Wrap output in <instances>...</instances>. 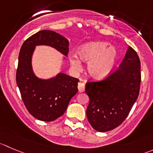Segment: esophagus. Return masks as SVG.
<instances>
[{
	"mask_svg": "<svg viewBox=\"0 0 153 153\" xmlns=\"http://www.w3.org/2000/svg\"><path fill=\"white\" fill-rule=\"evenodd\" d=\"M78 89H79V92H82L85 91V84L82 82H79L78 83Z\"/></svg>",
	"mask_w": 153,
	"mask_h": 153,
	"instance_id": "34e87169",
	"label": "esophagus"
}]
</instances>
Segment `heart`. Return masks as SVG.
I'll list each match as a JSON object with an SVG mask.
<instances>
[{
  "label": "heart",
  "mask_w": 153,
  "mask_h": 153,
  "mask_svg": "<svg viewBox=\"0 0 153 153\" xmlns=\"http://www.w3.org/2000/svg\"><path fill=\"white\" fill-rule=\"evenodd\" d=\"M79 59L88 62V73L94 79H104L111 73L118 59L117 51L107 42H90L78 49ZM71 65L76 71L82 68L81 62L76 57L70 59Z\"/></svg>",
  "instance_id": "b5f03b06"
}]
</instances>
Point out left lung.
<instances>
[{
  "instance_id": "1",
  "label": "left lung",
  "mask_w": 153,
  "mask_h": 153,
  "mask_svg": "<svg viewBox=\"0 0 153 153\" xmlns=\"http://www.w3.org/2000/svg\"><path fill=\"white\" fill-rule=\"evenodd\" d=\"M140 81L139 56L129 47L116 71L102 80L86 82V116L94 130L108 131L124 122L139 95Z\"/></svg>"
}]
</instances>
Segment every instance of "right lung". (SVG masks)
<instances>
[{
	"mask_svg": "<svg viewBox=\"0 0 153 153\" xmlns=\"http://www.w3.org/2000/svg\"><path fill=\"white\" fill-rule=\"evenodd\" d=\"M37 45L52 46L67 56L69 42L52 30H42L23 43L19 56L16 83L25 106L36 119L52 122L66 111L71 99L78 91L79 79L65 74L47 80L36 77L32 71L31 56Z\"/></svg>",
	"mask_w": 153,
	"mask_h": 153,
	"instance_id": "obj_1",
	"label": "right lung"
}]
</instances>
